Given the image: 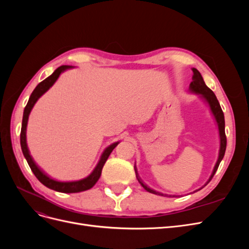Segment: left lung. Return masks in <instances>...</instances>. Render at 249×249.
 <instances>
[{"label": "left lung", "mask_w": 249, "mask_h": 249, "mask_svg": "<svg viewBox=\"0 0 249 249\" xmlns=\"http://www.w3.org/2000/svg\"><path fill=\"white\" fill-rule=\"evenodd\" d=\"M192 71H193V76H192V82L190 83V85H189V91L194 93V94H197L200 97V99L209 106L210 111H211V113H212V115H213V117L215 119V123H216V124L218 126V133H219V139H220L219 154H218V159H217V162H216L215 166H214V169L212 171V175H211V177L209 178L208 182L205 185H203L201 188H199L198 190H200V189H202L203 187L207 186L209 184L210 180L212 179V178L215 175V172L217 171L218 166H219L221 160L223 159L224 154H225V148H227V137H225V131H224V129H225L224 115H223V112H222V109L220 107L219 102H218L217 97H216V95L214 94V92L212 91V90H211L205 84V81H203L200 72L196 69H192ZM134 168H135V172H136V178L138 179V182L140 183V185L143 188H144V189L147 192L153 193V194H157V195H161V196H166V194H163L161 192L155 191L153 189H150V188L147 187L146 185L143 184L141 178L137 175L136 166H134ZM195 191H197V190H195ZM170 196H171V195H170ZM172 196L175 197V195H172Z\"/></svg>", "instance_id": "8db88e82"}]
</instances>
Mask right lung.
<instances>
[{
  "mask_svg": "<svg viewBox=\"0 0 249 249\" xmlns=\"http://www.w3.org/2000/svg\"><path fill=\"white\" fill-rule=\"evenodd\" d=\"M70 69H72V66L62 65V66L58 67V69L54 72H53L50 77H48L46 80L40 82L39 84L36 86V88L33 90L32 94L30 95V99H29L27 106L25 107V110H24V115H22V124H21V131H20V146H21L22 154H24L30 168H31L35 177L38 178V180L41 184L50 188V189H53V190L58 191V192L78 193V192H82V191H86L95 185V183L99 180V178L102 175V169L104 167L105 163H106L110 154L112 153V150L117 146L119 141L112 143L111 145L105 148V150L100 158L99 163L96 164L95 168L92 170V172L90 173L88 177H86L84 178H81L79 180H71V182H59V180H55V179L49 178L47 175H44V173L38 167H37V165L33 161L32 157L30 156V152H29L28 145H27V136H26L29 115H30V113H31V110L33 109L34 105L36 104L37 101H38V99L41 95L46 93L48 90L55 84V82L58 80L60 74H61L63 71H65L66 70H70Z\"/></svg>",
  "mask_w": 249,
  "mask_h": 249,
  "instance_id": "obj_1",
  "label": "right lung"
}]
</instances>
